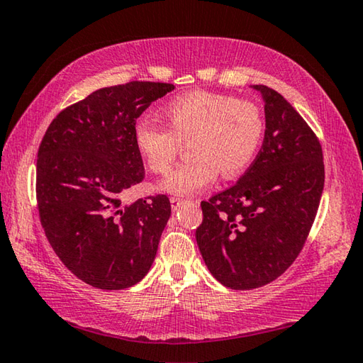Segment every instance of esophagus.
<instances>
[{
  "mask_svg": "<svg viewBox=\"0 0 363 363\" xmlns=\"http://www.w3.org/2000/svg\"><path fill=\"white\" fill-rule=\"evenodd\" d=\"M169 203H171V208H173V211H176V209L179 208L181 204H182V200H181V199H177V196H171V199H169Z\"/></svg>",
  "mask_w": 363,
  "mask_h": 363,
  "instance_id": "obj_1",
  "label": "esophagus"
}]
</instances>
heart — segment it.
I'll return each instance as SVG.
<instances>
[{"label": "heart", "instance_id": "heart-1", "mask_svg": "<svg viewBox=\"0 0 363 363\" xmlns=\"http://www.w3.org/2000/svg\"><path fill=\"white\" fill-rule=\"evenodd\" d=\"M169 128L149 116L135 122L133 136L140 155L155 174H168L181 143L192 141V160L181 164L160 190L174 195H192L208 187L219 173L233 177L255 159L262 144L263 117L260 109L235 96L190 91L164 106Z\"/></svg>", "mask_w": 363, "mask_h": 363}]
</instances>
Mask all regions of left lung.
Returning <instances> with one entry per match:
<instances>
[{
    "label": "left lung",
    "mask_w": 363,
    "mask_h": 363,
    "mask_svg": "<svg viewBox=\"0 0 363 363\" xmlns=\"http://www.w3.org/2000/svg\"><path fill=\"white\" fill-rule=\"evenodd\" d=\"M259 155L238 182L201 201L195 238L214 278L235 291L268 284L292 265L324 190L322 147L294 106L267 85Z\"/></svg>",
    "instance_id": "1"
}]
</instances>
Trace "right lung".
Instances as JSON below:
<instances>
[{
    "instance_id": "obj_1",
    "label": "right lung",
    "mask_w": 363,
    "mask_h": 363,
    "mask_svg": "<svg viewBox=\"0 0 363 363\" xmlns=\"http://www.w3.org/2000/svg\"><path fill=\"white\" fill-rule=\"evenodd\" d=\"M173 84L104 87L63 109L41 141L36 199L45 236L63 265L87 284L121 291L152 267L171 216L168 196L125 203L144 179L133 128Z\"/></svg>"
}]
</instances>
